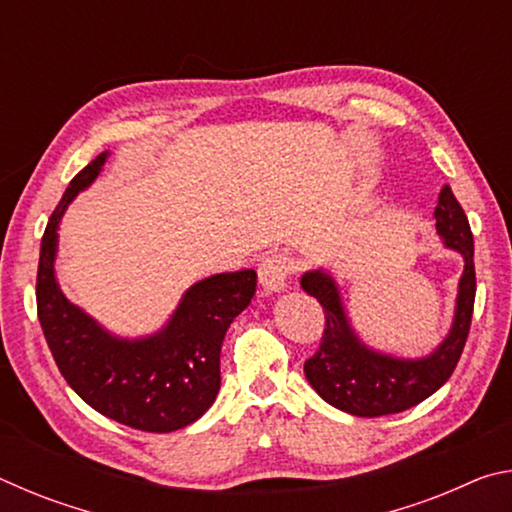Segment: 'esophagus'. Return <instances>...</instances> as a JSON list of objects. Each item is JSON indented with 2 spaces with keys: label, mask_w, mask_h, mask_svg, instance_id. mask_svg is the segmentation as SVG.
<instances>
[{
  "label": "esophagus",
  "mask_w": 512,
  "mask_h": 512,
  "mask_svg": "<svg viewBox=\"0 0 512 512\" xmlns=\"http://www.w3.org/2000/svg\"><path fill=\"white\" fill-rule=\"evenodd\" d=\"M293 271V262L287 255H271L259 264V284L268 293L287 291V280Z\"/></svg>",
  "instance_id": "34e87169"
}]
</instances>
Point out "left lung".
I'll return each instance as SVG.
<instances>
[{
    "label": "left lung",
    "mask_w": 512,
    "mask_h": 512,
    "mask_svg": "<svg viewBox=\"0 0 512 512\" xmlns=\"http://www.w3.org/2000/svg\"><path fill=\"white\" fill-rule=\"evenodd\" d=\"M433 219L443 246L461 255L463 273L458 277L452 325L445 339L422 357L411 359L372 348L354 329L332 271L318 266L302 273V291L314 296L325 309L323 341L314 357L305 361V377L334 409L359 418L400 413L427 400L452 377L465 348L474 309V239L463 207L449 185L440 189Z\"/></svg>",
    "instance_id": "1"
}]
</instances>
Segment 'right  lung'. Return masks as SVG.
Segmentation results:
<instances>
[{"instance_id":"obj_1","label":"right lung","mask_w":512,"mask_h":512,"mask_svg":"<svg viewBox=\"0 0 512 512\" xmlns=\"http://www.w3.org/2000/svg\"><path fill=\"white\" fill-rule=\"evenodd\" d=\"M99 153L65 189L40 244L38 318L58 370L72 391L126 427L169 433L196 422L221 388L225 332L255 296L257 273L241 268L194 282L160 329L119 336L74 305L56 277L58 228L69 203L101 176Z\"/></svg>"}]
</instances>
